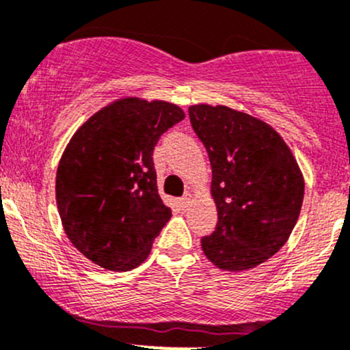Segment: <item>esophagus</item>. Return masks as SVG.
I'll use <instances>...</instances> for the list:
<instances>
[{"label":"esophagus","instance_id":"34e87169","mask_svg":"<svg viewBox=\"0 0 350 350\" xmlns=\"http://www.w3.org/2000/svg\"><path fill=\"white\" fill-rule=\"evenodd\" d=\"M191 203H193V194L186 193L185 196L181 198V206H183V208H185V209H187V208H189V206H191Z\"/></svg>","mask_w":350,"mask_h":350}]
</instances>
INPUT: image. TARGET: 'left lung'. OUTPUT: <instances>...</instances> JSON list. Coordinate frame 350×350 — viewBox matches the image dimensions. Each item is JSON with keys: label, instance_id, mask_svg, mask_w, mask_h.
Segmentation results:
<instances>
[{"label": "left lung", "instance_id": "8db88e82", "mask_svg": "<svg viewBox=\"0 0 350 350\" xmlns=\"http://www.w3.org/2000/svg\"><path fill=\"white\" fill-rule=\"evenodd\" d=\"M189 119L208 150L218 211L216 230L201 240L206 258L228 271L258 267L299 219L305 183L295 156L273 127L241 110L198 104Z\"/></svg>", "mask_w": 350, "mask_h": 350}]
</instances>
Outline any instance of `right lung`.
I'll return each mask as SVG.
<instances>
[{"label":"right lung","mask_w":350,"mask_h":350,"mask_svg":"<svg viewBox=\"0 0 350 350\" xmlns=\"http://www.w3.org/2000/svg\"><path fill=\"white\" fill-rule=\"evenodd\" d=\"M185 119L176 104L124 97L77 129L57 169L62 224L85 258L129 271L149 256L171 218L157 193L152 152L161 135Z\"/></svg>","instance_id":"add662e5"}]
</instances>
